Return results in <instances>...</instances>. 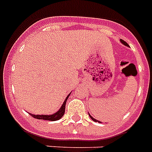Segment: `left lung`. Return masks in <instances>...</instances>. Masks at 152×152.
I'll return each instance as SVG.
<instances>
[{
    "label": "left lung",
    "instance_id": "left-lung-1",
    "mask_svg": "<svg viewBox=\"0 0 152 152\" xmlns=\"http://www.w3.org/2000/svg\"><path fill=\"white\" fill-rule=\"evenodd\" d=\"M121 42H122L123 44H124V45H128V44H127V43H126V42H125V41H124V40H121ZM90 116H91V115H90ZM91 119H92V120H93V121H94V122H99V121H97L96 119H94V118H92L91 116Z\"/></svg>",
    "mask_w": 152,
    "mask_h": 152
}]
</instances>
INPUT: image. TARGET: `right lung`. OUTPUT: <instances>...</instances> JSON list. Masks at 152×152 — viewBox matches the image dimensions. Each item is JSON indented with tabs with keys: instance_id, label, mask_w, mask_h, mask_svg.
Segmentation results:
<instances>
[{
	"instance_id": "add662e5",
	"label": "right lung",
	"mask_w": 152,
	"mask_h": 152,
	"mask_svg": "<svg viewBox=\"0 0 152 152\" xmlns=\"http://www.w3.org/2000/svg\"><path fill=\"white\" fill-rule=\"evenodd\" d=\"M69 96V94L67 96V98L65 100V102H63V104L61 107V108L59 109L58 112H56L55 114L51 115H33V114H29L32 117L37 118V119H43V120H49V121H56L58 120L63 116L64 113H65V109H66V100L68 99V97Z\"/></svg>"
}]
</instances>
